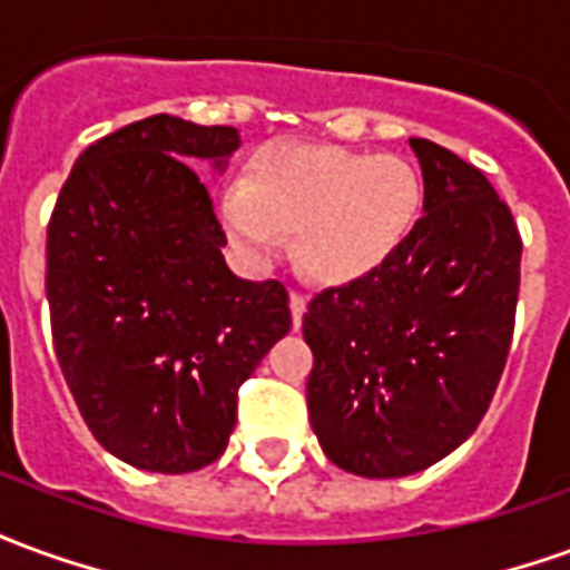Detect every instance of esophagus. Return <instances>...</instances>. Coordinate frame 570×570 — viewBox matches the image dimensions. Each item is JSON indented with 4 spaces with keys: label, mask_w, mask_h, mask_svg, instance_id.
I'll use <instances>...</instances> for the list:
<instances>
[{
    "label": "esophagus",
    "mask_w": 570,
    "mask_h": 570,
    "mask_svg": "<svg viewBox=\"0 0 570 570\" xmlns=\"http://www.w3.org/2000/svg\"><path fill=\"white\" fill-rule=\"evenodd\" d=\"M305 308H308V302H305V296L302 293H289V311H293V326H302V314H305Z\"/></svg>",
    "instance_id": "esophagus-1"
}]
</instances>
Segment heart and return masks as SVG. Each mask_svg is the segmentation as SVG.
I'll list each match as a JSON object with an SVG mask.
<instances>
[{"label": "heart", "instance_id": "1", "mask_svg": "<svg viewBox=\"0 0 570 570\" xmlns=\"http://www.w3.org/2000/svg\"><path fill=\"white\" fill-rule=\"evenodd\" d=\"M421 210L424 183L406 158L308 142L262 146L244 179L216 191V219L237 249L274 259L296 232L298 268L326 286L394 259Z\"/></svg>", "mask_w": 570, "mask_h": 570}]
</instances>
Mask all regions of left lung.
<instances>
[{
	"mask_svg": "<svg viewBox=\"0 0 570 570\" xmlns=\"http://www.w3.org/2000/svg\"><path fill=\"white\" fill-rule=\"evenodd\" d=\"M424 216L394 259L311 298L308 419L335 466L419 473L476 430L513 338L522 240L482 170L409 140Z\"/></svg>",
	"mask_w": 570,
	"mask_h": 570,
	"instance_id": "8db88e82",
	"label": "left lung"
}]
</instances>
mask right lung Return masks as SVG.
I'll return each mask as SVG.
<instances>
[{
	"label": "right lung",
	"mask_w": 570,
	"mask_h": 570,
	"mask_svg": "<svg viewBox=\"0 0 570 570\" xmlns=\"http://www.w3.org/2000/svg\"><path fill=\"white\" fill-rule=\"evenodd\" d=\"M235 128L149 116L81 151L48 223L45 289L60 372L118 461L213 464L237 387L293 317L277 281L225 265L223 225L191 164L225 170Z\"/></svg>",
	"instance_id": "right-lung-1"
}]
</instances>
